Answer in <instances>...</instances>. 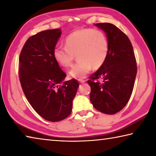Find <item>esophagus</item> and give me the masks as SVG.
<instances>
[{
    "mask_svg": "<svg viewBox=\"0 0 156 156\" xmlns=\"http://www.w3.org/2000/svg\"><path fill=\"white\" fill-rule=\"evenodd\" d=\"M78 81H79V83H85V80H78Z\"/></svg>",
    "mask_w": 156,
    "mask_h": 156,
    "instance_id": "obj_1",
    "label": "esophagus"
}]
</instances>
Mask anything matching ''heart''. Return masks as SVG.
Masks as SVG:
<instances>
[{"label":"heart","mask_w":156,"mask_h":156,"mask_svg":"<svg viewBox=\"0 0 156 156\" xmlns=\"http://www.w3.org/2000/svg\"><path fill=\"white\" fill-rule=\"evenodd\" d=\"M109 42L104 32L94 29L78 30L66 37L65 46H57L53 55L59 65L72 66L75 55L78 59L69 72L75 78H83L94 69L104 64L109 54Z\"/></svg>","instance_id":"b5f03b06"}]
</instances>
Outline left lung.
I'll return each instance as SVG.
<instances>
[{
  "mask_svg": "<svg viewBox=\"0 0 156 156\" xmlns=\"http://www.w3.org/2000/svg\"><path fill=\"white\" fill-rule=\"evenodd\" d=\"M95 26L106 34L109 54L99 69L87 81L93 106L105 114H115L126 106L133 91L137 65L133 47L127 36L112 23ZM101 79L102 83L94 81Z\"/></svg>",
  "mask_w": 156,
  "mask_h": 156,
  "instance_id": "8db88e82",
  "label": "left lung"
}]
</instances>
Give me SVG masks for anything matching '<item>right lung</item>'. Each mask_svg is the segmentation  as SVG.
Returning a JSON list of instances; mask_svg holds the SVG:
<instances>
[{"label":"right lung","instance_id":"add662e5","mask_svg":"<svg viewBox=\"0 0 156 156\" xmlns=\"http://www.w3.org/2000/svg\"><path fill=\"white\" fill-rule=\"evenodd\" d=\"M60 29L41 31L26 41L19 58V78L23 92L42 118L58 122L70 115L79 84L76 79L64 81L66 73L53 51Z\"/></svg>","mask_w":156,"mask_h":156}]
</instances>
